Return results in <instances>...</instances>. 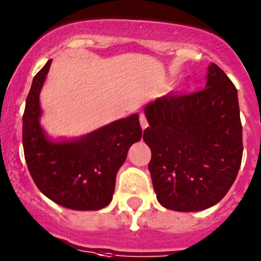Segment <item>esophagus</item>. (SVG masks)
<instances>
[{"label":"esophagus","mask_w":261,"mask_h":261,"mask_svg":"<svg viewBox=\"0 0 261 261\" xmlns=\"http://www.w3.org/2000/svg\"><path fill=\"white\" fill-rule=\"evenodd\" d=\"M140 124H141V128L142 129H146L149 126V123H147V119L145 116V114H141L140 115Z\"/></svg>","instance_id":"esophagus-1"}]
</instances>
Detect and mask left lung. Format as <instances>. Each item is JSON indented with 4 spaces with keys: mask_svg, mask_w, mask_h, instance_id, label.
<instances>
[{
    "mask_svg": "<svg viewBox=\"0 0 261 261\" xmlns=\"http://www.w3.org/2000/svg\"><path fill=\"white\" fill-rule=\"evenodd\" d=\"M143 141L151 150L149 171L160 204L172 211L210 208L223 199L242 162L240 105L234 84L217 64L205 88L169 93L145 109Z\"/></svg>",
    "mask_w": 261,
    "mask_h": 261,
    "instance_id": "8db88e82",
    "label": "left lung"
}]
</instances>
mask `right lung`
Wrapping results in <instances>:
<instances>
[{"mask_svg":"<svg viewBox=\"0 0 261 261\" xmlns=\"http://www.w3.org/2000/svg\"><path fill=\"white\" fill-rule=\"evenodd\" d=\"M51 59L36 73L23 114V149L36 186L53 202L77 211H95L112 199L119 168L129 147L142 137L138 115L114 121L72 142L54 143L40 126L38 95Z\"/></svg>","mask_w":261,"mask_h":261,"instance_id":"obj_1","label":"right lung"}]
</instances>
